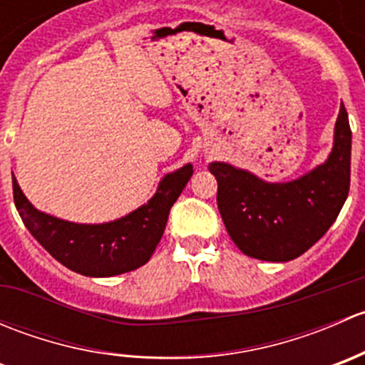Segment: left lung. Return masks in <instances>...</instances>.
Listing matches in <instances>:
<instances>
[{
  "mask_svg": "<svg viewBox=\"0 0 365 365\" xmlns=\"http://www.w3.org/2000/svg\"><path fill=\"white\" fill-rule=\"evenodd\" d=\"M351 128L341 104L334 146L323 164L292 182L272 183L247 169L212 162L217 206L231 240L247 256L292 261L311 249L339 215L349 190Z\"/></svg>",
  "mask_w": 365,
  "mask_h": 365,
  "instance_id": "8db88e82",
  "label": "left lung"
}]
</instances>
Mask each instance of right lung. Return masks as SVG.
<instances>
[{"mask_svg":"<svg viewBox=\"0 0 365 365\" xmlns=\"http://www.w3.org/2000/svg\"><path fill=\"white\" fill-rule=\"evenodd\" d=\"M192 176V164L168 173L152 200L121 219L77 224L36 210L12 175L14 201L35 240L61 264L86 277H113L143 267L165 230L171 206Z\"/></svg>","mask_w":365,"mask_h":365,"instance_id":"right-lung-1","label":"right lung"}]
</instances>
